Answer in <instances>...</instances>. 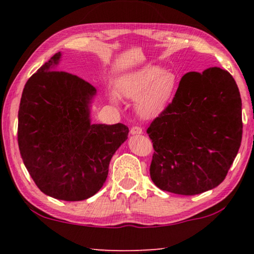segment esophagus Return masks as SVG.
Instances as JSON below:
<instances>
[{
  "label": "esophagus",
  "mask_w": 254,
  "mask_h": 254,
  "mask_svg": "<svg viewBox=\"0 0 254 254\" xmlns=\"http://www.w3.org/2000/svg\"><path fill=\"white\" fill-rule=\"evenodd\" d=\"M130 132H131V134H141V133H142V128H141L140 127L135 126V127H131Z\"/></svg>",
  "instance_id": "obj_1"
}]
</instances>
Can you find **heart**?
Returning <instances> with one entry per match:
<instances>
[{
    "instance_id": "1",
    "label": "heart",
    "mask_w": 254,
    "mask_h": 254,
    "mask_svg": "<svg viewBox=\"0 0 254 254\" xmlns=\"http://www.w3.org/2000/svg\"><path fill=\"white\" fill-rule=\"evenodd\" d=\"M176 78L159 66H147L132 72L121 83L123 95L139 98L137 110L143 117H152L163 110L173 95Z\"/></svg>"
}]
</instances>
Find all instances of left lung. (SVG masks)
Here are the masks:
<instances>
[{
	"label": "left lung",
	"instance_id": "left-lung-1",
	"mask_svg": "<svg viewBox=\"0 0 254 254\" xmlns=\"http://www.w3.org/2000/svg\"><path fill=\"white\" fill-rule=\"evenodd\" d=\"M242 130V101L230 72L218 67L187 72L147 130L152 182L179 195L218 186L238 154Z\"/></svg>",
	"mask_w": 254,
	"mask_h": 254
}]
</instances>
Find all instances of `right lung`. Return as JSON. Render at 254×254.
Instances as JSON below:
<instances>
[{
	"label": "right lung",
	"instance_id": "1",
	"mask_svg": "<svg viewBox=\"0 0 254 254\" xmlns=\"http://www.w3.org/2000/svg\"><path fill=\"white\" fill-rule=\"evenodd\" d=\"M55 54L25 84L19 107L18 143L34 184L57 199H87L102 188L111 158L128 127L91 124L96 89L80 77L53 70Z\"/></svg>",
	"mask_w": 254,
	"mask_h": 254
}]
</instances>
